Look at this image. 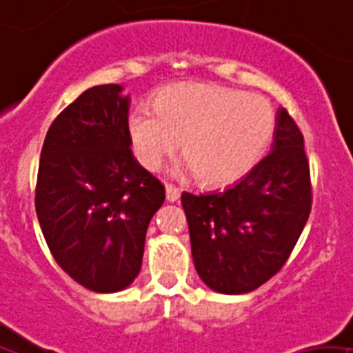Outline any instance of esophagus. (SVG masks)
Segmentation results:
<instances>
[{
	"instance_id": "obj_1",
	"label": "esophagus",
	"mask_w": 353,
	"mask_h": 353,
	"mask_svg": "<svg viewBox=\"0 0 353 353\" xmlns=\"http://www.w3.org/2000/svg\"><path fill=\"white\" fill-rule=\"evenodd\" d=\"M165 190H166V201L168 202H176L180 199V190L175 187V185H165Z\"/></svg>"
}]
</instances>
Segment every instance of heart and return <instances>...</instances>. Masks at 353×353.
<instances>
[{
  "instance_id": "obj_1",
  "label": "heart",
  "mask_w": 353,
  "mask_h": 353,
  "mask_svg": "<svg viewBox=\"0 0 353 353\" xmlns=\"http://www.w3.org/2000/svg\"><path fill=\"white\" fill-rule=\"evenodd\" d=\"M275 110L260 95L210 83H178L139 105L127 121L130 146L146 170L180 148L195 178L219 187L248 175L270 146Z\"/></svg>"
}]
</instances>
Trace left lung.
<instances>
[{
  "instance_id": "8db88e82",
  "label": "left lung",
  "mask_w": 353,
  "mask_h": 353,
  "mask_svg": "<svg viewBox=\"0 0 353 353\" xmlns=\"http://www.w3.org/2000/svg\"><path fill=\"white\" fill-rule=\"evenodd\" d=\"M311 201L304 137L281 108L272 151L248 175L219 194H181L192 256L205 285L245 294L274 277L306 226Z\"/></svg>"
}]
</instances>
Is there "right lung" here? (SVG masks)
<instances>
[{
  "instance_id": "right-lung-1",
  "label": "right lung",
  "mask_w": 353,
  "mask_h": 353,
  "mask_svg": "<svg viewBox=\"0 0 353 353\" xmlns=\"http://www.w3.org/2000/svg\"><path fill=\"white\" fill-rule=\"evenodd\" d=\"M130 98L121 85L86 90L47 130L35 210L61 268L95 292H117L137 277L151 217L165 187L130 151Z\"/></svg>"
}]
</instances>
